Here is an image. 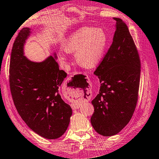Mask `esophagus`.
<instances>
[{"mask_svg": "<svg viewBox=\"0 0 159 159\" xmlns=\"http://www.w3.org/2000/svg\"><path fill=\"white\" fill-rule=\"evenodd\" d=\"M79 91H80V90H79ZM81 92H82V91H81ZM84 100H85V99H84ZM85 100H90V98H88V99H85ZM71 107H72V108H73V109H77L79 108L80 105H79V104H76H76H71Z\"/></svg>", "mask_w": 159, "mask_h": 159, "instance_id": "obj_1", "label": "esophagus"}]
</instances>
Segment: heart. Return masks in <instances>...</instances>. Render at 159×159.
<instances>
[{
	"instance_id": "obj_1",
	"label": "heart",
	"mask_w": 159,
	"mask_h": 159,
	"mask_svg": "<svg viewBox=\"0 0 159 159\" xmlns=\"http://www.w3.org/2000/svg\"><path fill=\"white\" fill-rule=\"evenodd\" d=\"M107 42V35L101 28L79 29L64 41L65 50H59V60L66 65L68 62L67 52L75 53V59L78 64L85 68H93L103 57Z\"/></svg>"
}]
</instances>
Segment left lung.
Masks as SVG:
<instances>
[{
  "instance_id": "8db88e82",
  "label": "left lung",
  "mask_w": 159,
  "mask_h": 159,
  "mask_svg": "<svg viewBox=\"0 0 159 159\" xmlns=\"http://www.w3.org/2000/svg\"><path fill=\"white\" fill-rule=\"evenodd\" d=\"M116 24L113 43L94 72L101 83L92 101L90 122L97 133L112 136L130 121L138 99L140 59L128 26L121 19Z\"/></svg>"
}]
</instances>
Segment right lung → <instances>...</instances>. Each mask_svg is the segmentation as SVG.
<instances>
[{
    "label": "right lung",
    "mask_w": 159,
    "mask_h": 159,
    "mask_svg": "<svg viewBox=\"0 0 159 159\" xmlns=\"http://www.w3.org/2000/svg\"><path fill=\"white\" fill-rule=\"evenodd\" d=\"M29 34V28L21 29L13 43L9 70L10 92L26 125L43 138L57 139L65 133L72 114L71 107L59 93L67 74L59 69L56 57L34 62L24 56V44Z\"/></svg>",
    "instance_id": "right-lung-1"
}]
</instances>
